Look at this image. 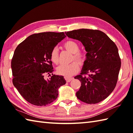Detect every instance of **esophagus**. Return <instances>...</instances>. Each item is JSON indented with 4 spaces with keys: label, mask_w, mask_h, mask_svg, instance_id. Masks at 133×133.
Masks as SVG:
<instances>
[{
    "label": "esophagus",
    "mask_w": 133,
    "mask_h": 133,
    "mask_svg": "<svg viewBox=\"0 0 133 133\" xmlns=\"http://www.w3.org/2000/svg\"><path fill=\"white\" fill-rule=\"evenodd\" d=\"M64 79L66 80L67 82H70V81L73 79V78H67V77H64Z\"/></svg>",
    "instance_id": "34e87169"
}]
</instances>
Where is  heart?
<instances>
[{
    "mask_svg": "<svg viewBox=\"0 0 133 133\" xmlns=\"http://www.w3.org/2000/svg\"><path fill=\"white\" fill-rule=\"evenodd\" d=\"M65 49L73 54L72 60L75 59L80 64H83L86 59L85 54L79 51V46L78 43L74 41H67L63 44ZM50 59L54 64L59 62V52L57 48H53L50 52ZM79 69V66L77 62H73L70 64H61L56 68V72L59 75L70 77L77 73Z\"/></svg>",
    "mask_w": 133,
    "mask_h": 133,
    "instance_id": "b5f03b06",
    "label": "heart"
}]
</instances>
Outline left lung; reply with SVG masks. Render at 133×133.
<instances>
[{
	"label": "left lung",
	"instance_id": "1",
	"mask_svg": "<svg viewBox=\"0 0 133 133\" xmlns=\"http://www.w3.org/2000/svg\"><path fill=\"white\" fill-rule=\"evenodd\" d=\"M65 34L81 41L87 52L81 74L75 77L81 82L77 97L88 104L100 102L117 84L121 62L116 44L98 30L82 29Z\"/></svg>",
	"mask_w": 133,
	"mask_h": 133
}]
</instances>
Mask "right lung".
I'll list each match as a JSON object with an SVG mask.
<instances>
[{"label":"right lung","instance_id":"right-lung-1","mask_svg":"<svg viewBox=\"0 0 133 133\" xmlns=\"http://www.w3.org/2000/svg\"><path fill=\"white\" fill-rule=\"evenodd\" d=\"M65 37L63 32L34 34L14 51L11 65L13 84L24 99L34 105L46 106L58 98L59 87L66 83L63 76L52 74L50 59L53 48ZM46 74L51 78L45 80Z\"/></svg>","mask_w":133,"mask_h":133}]
</instances>
